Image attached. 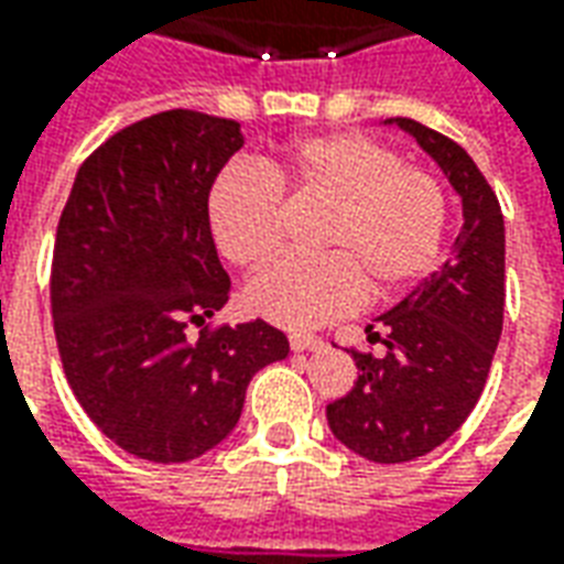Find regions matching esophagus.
I'll return each mask as SVG.
<instances>
[{
	"mask_svg": "<svg viewBox=\"0 0 564 564\" xmlns=\"http://www.w3.org/2000/svg\"><path fill=\"white\" fill-rule=\"evenodd\" d=\"M290 347H293L295 354H305V350H319V347H323V341H319L317 335L295 332V335H290Z\"/></svg>",
	"mask_w": 564,
	"mask_h": 564,
	"instance_id": "esophagus-1",
	"label": "esophagus"
}]
</instances>
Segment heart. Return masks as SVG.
<instances>
[{
    "label": "heart",
    "instance_id": "obj_1",
    "mask_svg": "<svg viewBox=\"0 0 564 564\" xmlns=\"http://www.w3.org/2000/svg\"><path fill=\"white\" fill-rule=\"evenodd\" d=\"M329 208L319 259H274L247 281V307L286 329H311L362 299L402 290L435 262L444 193L395 150L366 135H317L232 169L210 186L208 223L220 253L257 265L281 241V193Z\"/></svg>",
    "mask_w": 564,
    "mask_h": 564
}]
</instances>
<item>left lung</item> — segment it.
Masks as SVG:
<instances>
[{
  "label": "left lung",
  "instance_id": "8db88e82",
  "mask_svg": "<svg viewBox=\"0 0 564 564\" xmlns=\"http://www.w3.org/2000/svg\"><path fill=\"white\" fill-rule=\"evenodd\" d=\"M435 160L462 202L447 262L378 317L368 338L383 356L354 354V390L326 408L332 435L380 465L420 459L459 429L484 392L505 319V217L465 150L408 117H390Z\"/></svg>",
  "mask_w": 564,
  "mask_h": 564
}]
</instances>
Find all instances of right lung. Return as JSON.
<instances>
[{"instance_id":"add662e5","label":"right lung","mask_w":564,"mask_h":564,"mask_svg":"<svg viewBox=\"0 0 564 564\" xmlns=\"http://www.w3.org/2000/svg\"><path fill=\"white\" fill-rule=\"evenodd\" d=\"M241 148V123L226 117H144L80 165L56 226L51 305L68 387L139 459L174 465L217 447L253 375L290 356L265 319L186 335L229 302L208 196Z\"/></svg>"}]
</instances>
